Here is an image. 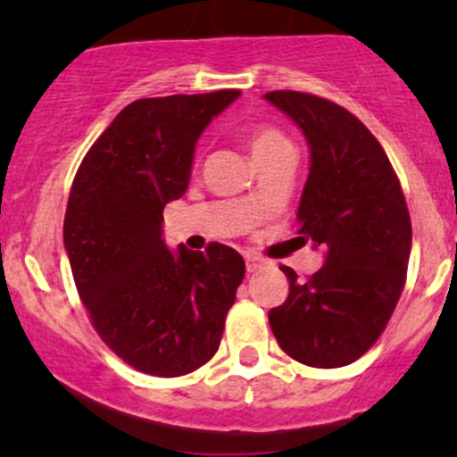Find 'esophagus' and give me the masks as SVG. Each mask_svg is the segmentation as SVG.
<instances>
[{
  "instance_id": "esophagus-1",
  "label": "esophagus",
  "mask_w": 457,
  "mask_h": 457,
  "mask_svg": "<svg viewBox=\"0 0 457 457\" xmlns=\"http://www.w3.org/2000/svg\"><path fill=\"white\" fill-rule=\"evenodd\" d=\"M261 265H262L261 258L254 256V254H245V267H247V271L261 270Z\"/></svg>"
}]
</instances>
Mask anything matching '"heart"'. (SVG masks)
Listing matches in <instances>:
<instances>
[{
    "label": "heart",
    "instance_id": "obj_1",
    "mask_svg": "<svg viewBox=\"0 0 457 457\" xmlns=\"http://www.w3.org/2000/svg\"><path fill=\"white\" fill-rule=\"evenodd\" d=\"M247 147H250V154L258 165L261 161L270 159V156L280 154L285 150H292V143L280 130L271 126H254L247 132Z\"/></svg>",
    "mask_w": 457,
    "mask_h": 457
}]
</instances>
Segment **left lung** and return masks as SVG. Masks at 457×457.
Masks as SVG:
<instances>
[{
	"instance_id": "obj_1",
	"label": "left lung",
	"mask_w": 457,
	"mask_h": 457,
	"mask_svg": "<svg viewBox=\"0 0 457 457\" xmlns=\"http://www.w3.org/2000/svg\"><path fill=\"white\" fill-rule=\"evenodd\" d=\"M262 99L296 123L310 147L296 241L325 254L307 280L280 267L289 296L270 310V327L303 365H349L376 343L403 294L411 254L407 203L382 145L352 112L294 90Z\"/></svg>"
}]
</instances>
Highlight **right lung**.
I'll list each match as a JSON object with an SVG mask.
<instances>
[{
  "label": "right lung",
  "instance_id": "1",
  "mask_svg": "<svg viewBox=\"0 0 457 457\" xmlns=\"http://www.w3.org/2000/svg\"><path fill=\"white\" fill-rule=\"evenodd\" d=\"M238 90L139 99L87 150L72 183L63 247L104 343L130 367L174 378L216 353L245 276L237 250L163 241V207L186 195L196 141Z\"/></svg>",
  "mask_w": 457,
  "mask_h": 457
}]
</instances>
